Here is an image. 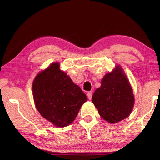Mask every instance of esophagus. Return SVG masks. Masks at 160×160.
Returning <instances> with one entry per match:
<instances>
[{
  "label": "esophagus",
  "mask_w": 160,
  "mask_h": 160,
  "mask_svg": "<svg viewBox=\"0 0 160 160\" xmlns=\"http://www.w3.org/2000/svg\"><path fill=\"white\" fill-rule=\"evenodd\" d=\"M92 94H93L92 91H89V92L87 93V98H89V100H91V98H92Z\"/></svg>",
  "instance_id": "obj_1"
}]
</instances>
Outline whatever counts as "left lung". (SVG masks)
I'll list each match as a JSON object with an SVG mask.
<instances>
[{"label":"left lung","instance_id":"1","mask_svg":"<svg viewBox=\"0 0 160 160\" xmlns=\"http://www.w3.org/2000/svg\"><path fill=\"white\" fill-rule=\"evenodd\" d=\"M92 102L104 120L117 123L128 117L134 105L131 87L120 67L105 75L101 87L95 91Z\"/></svg>","mask_w":160,"mask_h":160}]
</instances>
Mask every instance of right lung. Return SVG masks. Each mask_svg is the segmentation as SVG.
<instances>
[{"label": "right lung", "mask_w": 160, "mask_h": 160, "mask_svg": "<svg viewBox=\"0 0 160 160\" xmlns=\"http://www.w3.org/2000/svg\"><path fill=\"white\" fill-rule=\"evenodd\" d=\"M33 99L42 116L58 127L72 123L86 95L55 62L37 75L32 86Z\"/></svg>", "instance_id": "right-lung-1"}]
</instances>
